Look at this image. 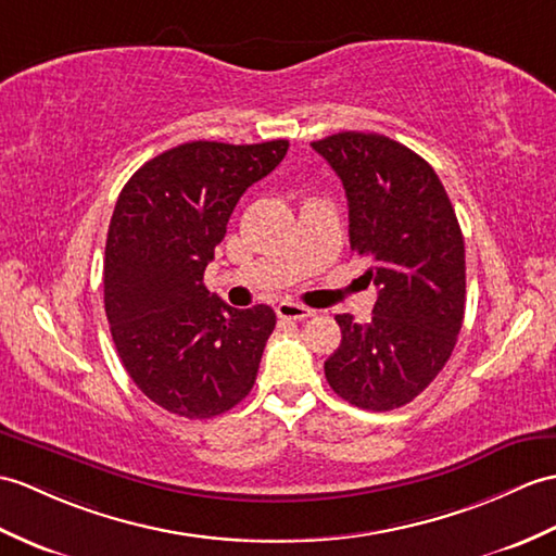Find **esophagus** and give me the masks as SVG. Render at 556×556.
<instances>
[{
  "mask_svg": "<svg viewBox=\"0 0 556 556\" xmlns=\"http://www.w3.org/2000/svg\"><path fill=\"white\" fill-rule=\"evenodd\" d=\"M277 315H279L281 319H307V317L315 315V309H309V307H305V305H301V303L283 301V303L277 305Z\"/></svg>",
  "mask_w": 556,
  "mask_h": 556,
  "instance_id": "esophagus-1",
  "label": "esophagus"
}]
</instances>
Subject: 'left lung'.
<instances>
[{"instance_id": "8db88e82", "label": "left lung", "mask_w": 556, "mask_h": 556, "mask_svg": "<svg viewBox=\"0 0 556 556\" xmlns=\"http://www.w3.org/2000/svg\"><path fill=\"white\" fill-rule=\"evenodd\" d=\"M313 149L341 177L351 251L379 289L365 325L337 315L343 339L325 377L355 407H403L445 367L462 329L467 267L455 208L433 167L400 141L339 132Z\"/></svg>"}]
</instances>
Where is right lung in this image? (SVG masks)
I'll use <instances>...</instances> for the list:
<instances>
[{
    "mask_svg": "<svg viewBox=\"0 0 556 556\" xmlns=\"http://www.w3.org/2000/svg\"><path fill=\"white\" fill-rule=\"evenodd\" d=\"M287 149L187 141L141 165L115 201L103 257L111 337L137 389L177 417H217L253 389L275 309L229 307L203 273L243 191Z\"/></svg>",
    "mask_w": 556,
    "mask_h": 556,
    "instance_id": "right-lung-1",
    "label": "right lung"
}]
</instances>
